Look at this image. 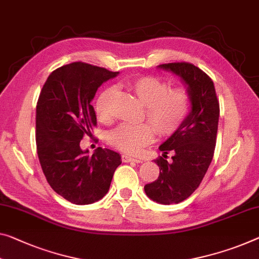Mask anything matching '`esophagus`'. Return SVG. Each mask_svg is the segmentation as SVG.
<instances>
[{
  "instance_id": "esophagus-1",
  "label": "esophagus",
  "mask_w": 259,
  "mask_h": 259,
  "mask_svg": "<svg viewBox=\"0 0 259 259\" xmlns=\"http://www.w3.org/2000/svg\"><path fill=\"white\" fill-rule=\"evenodd\" d=\"M121 161L122 162H135V163H142V158H138V157H132L128 156V155H121Z\"/></svg>"
}]
</instances>
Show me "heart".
<instances>
[{
    "mask_svg": "<svg viewBox=\"0 0 259 259\" xmlns=\"http://www.w3.org/2000/svg\"><path fill=\"white\" fill-rule=\"evenodd\" d=\"M131 89L146 105L145 117L149 122L121 124L111 131L107 141L126 154H139L154 141L155 131L160 137H169L180 128L189 114L191 96L184 88H171L165 79L147 75L132 79ZM116 88L107 87L95 102V112L102 122L111 120V99Z\"/></svg>",
    "mask_w": 259,
    "mask_h": 259,
    "instance_id": "1",
    "label": "heart"
}]
</instances>
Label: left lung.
<instances>
[{"label": "left lung", "instance_id": "left-lung-1", "mask_svg": "<svg viewBox=\"0 0 259 259\" xmlns=\"http://www.w3.org/2000/svg\"><path fill=\"white\" fill-rule=\"evenodd\" d=\"M181 76L191 96V112L180 128L163 145L157 180L145 185V192L160 204H178L198 189L212 162L217 145L220 105L214 83L205 71L189 62L158 66ZM172 153L171 160H166Z\"/></svg>", "mask_w": 259, "mask_h": 259}]
</instances>
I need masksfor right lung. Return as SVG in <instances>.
<instances>
[{
  "instance_id": "add662e5",
  "label": "right lung",
  "mask_w": 259,
  "mask_h": 259,
  "mask_svg": "<svg viewBox=\"0 0 259 259\" xmlns=\"http://www.w3.org/2000/svg\"><path fill=\"white\" fill-rule=\"evenodd\" d=\"M82 61L55 69L37 102L35 142L42 172L58 194L76 205L98 201L107 193L120 155L98 147L93 155L79 142L96 127L91 101L107 79L117 76Z\"/></svg>"
}]
</instances>
